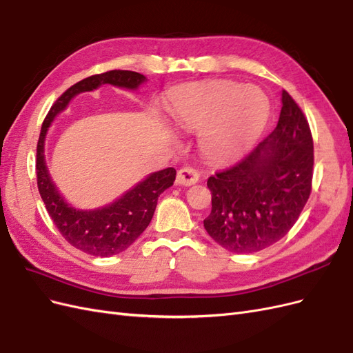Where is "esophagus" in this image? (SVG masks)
<instances>
[{"label":"esophagus","instance_id":"obj_1","mask_svg":"<svg viewBox=\"0 0 353 353\" xmlns=\"http://www.w3.org/2000/svg\"><path fill=\"white\" fill-rule=\"evenodd\" d=\"M199 179H200V174L194 168H190V166L179 169L176 174V184L179 185H187V187L193 185Z\"/></svg>","mask_w":353,"mask_h":353}]
</instances>
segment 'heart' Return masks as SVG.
<instances>
[{"label": "heart", "mask_w": 353, "mask_h": 353, "mask_svg": "<svg viewBox=\"0 0 353 353\" xmlns=\"http://www.w3.org/2000/svg\"><path fill=\"white\" fill-rule=\"evenodd\" d=\"M166 113L181 130L197 131L200 153L213 163H228L248 153L268 122L266 95L237 82L183 85L168 95Z\"/></svg>", "instance_id": "b5f03b06"}]
</instances>
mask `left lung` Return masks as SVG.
<instances>
[{
    "label": "left lung",
    "instance_id": "1",
    "mask_svg": "<svg viewBox=\"0 0 353 353\" xmlns=\"http://www.w3.org/2000/svg\"><path fill=\"white\" fill-rule=\"evenodd\" d=\"M281 103L275 130L239 163L208 179L212 210L203 223L228 252L253 253L281 240L311 196V128L285 90Z\"/></svg>",
    "mask_w": 353,
    "mask_h": 353
}]
</instances>
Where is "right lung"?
Returning <instances> with one entry per match:
<instances>
[{"label": "right lung", "instance_id": "obj_1", "mask_svg": "<svg viewBox=\"0 0 353 353\" xmlns=\"http://www.w3.org/2000/svg\"><path fill=\"white\" fill-rule=\"evenodd\" d=\"M143 82H145L144 74L132 70H109L92 74L63 92L51 105L41 126L37 145V183L41 199L65 240L73 248L100 258H108L126 250L141 236L153 218L159 196L174 184L176 170L166 168L150 174L108 206L94 210H79L69 205L52 183L44 156L46 137L51 122L68 108L74 95L92 91L103 83L137 90Z\"/></svg>", "mask_w": 353, "mask_h": 353}]
</instances>
